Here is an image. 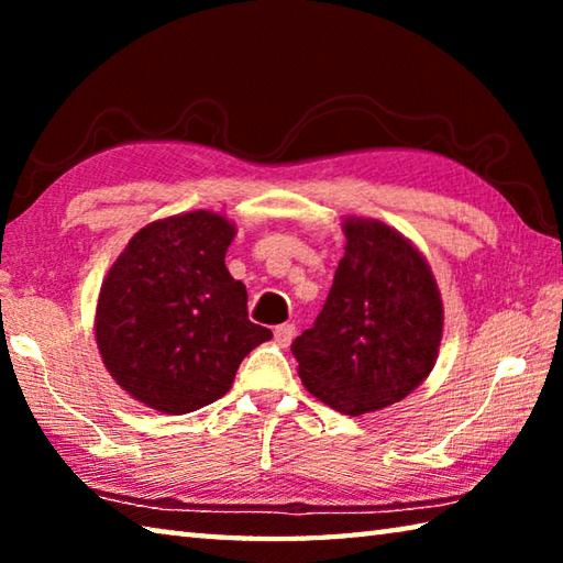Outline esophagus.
<instances>
[{
	"label": "esophagus",
	"instance_id": "esophagus-1",
	"mask_svg": "<svg viewBox=\"0 0 563 563\" xmlns=\"http://www.w3.org/2000/svg\"><path fill=\"white\" fill-rule=\"evenodd\" d=\"M273 335H275V342H278V345L288 347L292 338H295V325H292V322H283V325H275Z\"/></svg>",
	"mask_w": 563,
	"mask_h": 563
}]
</instances>
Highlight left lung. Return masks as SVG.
<instances>
[{
    "label": "left lung",
    "mask_w": 563,
    "mask_h": 563,
    "mask_svg": "<svg viewBox=\"0 0 563 563\" xmlns=\"http://www.w3.org/2000/svg\"><path fill=\"white\" fill-rule=\"evenodd\" d=\"M345 255L316 325L290 345L310 395L360 417L405 399L440 355L444 310L430 263L375 218H345Z\"/></svg>",
    "instance_id": "obj_1"
}]
</instances>
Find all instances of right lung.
I'll return each instance as SVG.
<instances>
[{"instance_id": "add662e5", "label": "right lung", "mask_w": 563, "mask_h": 563, "mask_svg": "<svg viewBox=\"0 0 563 563\" xmlns=\"http://www.w3.org/2000/svg\"><path fill=\"white\" fill-rule=\"evenodd\" d=\"M235 225L213 211L161 218L131 238L101 283L97 345L121 389L186 415L231 389L238 365L273 332L247 320L225 268Z\"/></svg>"}]
</instances>
